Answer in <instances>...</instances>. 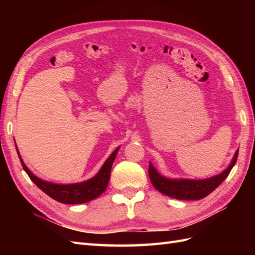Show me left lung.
I'll return each instance as SVG.
<instances>
[{"mask_svg": "<svg viewBox=\"0 0 255 255\" xmlns=\"http://www.w3.org/2000/svg\"><path fill=\"white\" fill-rule=\"evenodd\" d=\"M237 152L232 159L231 164L227 169L216 175L214 177L206 178V180H170V178L163 177L160 175L153 165L150 163L149 165V176L152 185L156 188V191L176 199L182 200H198L207 196L215 188H217L221 183L225 181V178L229 175L232 167L238 159Z\"/></svg>", "mask_w": 255, "mask_h": 255, "instance_id": "1", "label": "left lung"}]
</instances>
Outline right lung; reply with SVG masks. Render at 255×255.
<instances>
[{
  "instance_id": "add662e5",
  "label": "right lung",
  "mask_w": 255,
  "mask_h": 255,
  "mask_svg": "<svg viewBox=\"0 0 255 255\" xmlns=\"http://www.w3.org/2000/svg\"><path fill=\"white\" fill-rule=\"evenodd\" d=\"M118 149L119 148H117L111 154L110 158L106 160L104 165L102 166L100 172L97 173L93 178L79 184L59 185V184L42 181L40 178H38L37 176L32 174L28 170V167L25 165L24 161L21 159V156L18 152V149L16 147L21 166H23V169L27 173V175L29 176L30 180L34 182L42 192L46 193L48 196H50L51 198L57 200V202H60L62 204H83L86 202H90L92 199H95L96 197H99L101 194L104 193L108 185V182H110L112 165L114 160L116 158Z\"/></svg>"
}]
</instances>
